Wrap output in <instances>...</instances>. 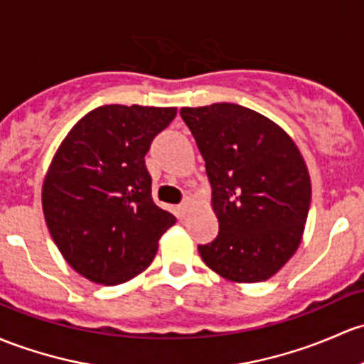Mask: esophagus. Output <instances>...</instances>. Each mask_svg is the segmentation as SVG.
<instances>
[{"instance_id":"esophagus-1","label":"esophagus","mask_w":364,"mask_h":364,"mask_svg":"<svg viewBox=\"0 0 364 364\" xmlns=\"http://www.w3.org/2000/svg\"><path fill=\"white\" fill-rule=\"evenodd\" d=\"M193 205V200H192V197H186L185 200L181 202V205H179V213L181 214H186L190 211V208H192Z\"/></svg>"}]
</instances>
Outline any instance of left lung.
Wrapping results in <instances>:
<instances>
[{"instance_id": "left-lung-1", "label": "left lung", "mask_w": 364, "mask_h": 364, "mask_svg": "<svg viewBox=\"0 0 364 364\" xmlns=\"http://www.w3.org/2000/svg\"><path fill=\"white\" fill-rule=\"evenodd\" d=\"M205 160L220 232L198 246L209 269L232 282L277 274L301 242L311 176L294 141L270 118L232 102L181 108Z\"/></svg>"}]
</instances>
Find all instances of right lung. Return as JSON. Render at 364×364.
Instances as JSON below:
<instances>
[{
    "mask_svg": "<svg viewBox=\"0 0 364 364\" xmlns=\"http://www.w3.org/2000/svg\"><path fill=\"white\" fill-rule=\"evenodd\" d=\"M176 108L106 105L68 132L43 181L45 221L60 255L92 282L117 286L146 270L176 223L151 198L144 164Z\"/></svg>",
    "mask_w": 364,
    "mask_h": 364,
    "instance_id": "right-lung-1",
    "label": "right lung"
}]
</instances>
